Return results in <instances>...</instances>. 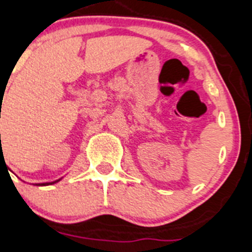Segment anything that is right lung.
<instances>
[{
	"label": "right lung",
	"instance_id": "obj_1",
	"mask_svg": "<svg viewBox=\"0 0 252 252\" xmlns=\"http://www.w3.org/2000/svg\"><path fill=\"white\" fill-rule=\"evenodd\" d=\"M60 180H62V178H61V179H58V180H55V182H52V183H41V184H34V185H37V187H47V185L56 184V183H58Z\"/></svg>",
	"mask_w": 252,
	"mask_h": 252
}]
</instances>
